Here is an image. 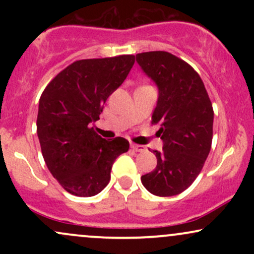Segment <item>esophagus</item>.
<instances>
[{
  "mask_svg": "<svg viewBox=\"0 0 254 254\" xmlns=\"http://www.w3.org/2000/svg\"><path fill=\"white\" fill-rule=\"evenodd\" d=\"M130 147L131 149L135 150V151H144L145 148L143 145H139V144H136V143H130Z\"/></svg>",
  "mask_w": 254,
  "mask_h": 254,
  "instance_id": "34e87169",
  "label": "esophagus"
}]
</instances>
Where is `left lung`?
<instances>
[{"mask_svg": "<svg viewBox=\"0 0 254 254\" xmlns=\"http://www.w3.org/2000/svg\"><path fill=\"white\" fill-rule=\"evenodd\" d=\"M136 61L159 88L151 124L160 125L157 135L164 142L161 153L154 151L156 168L141 182L155 196H176L194 182L210 151V98L198 72L170 52H142Z\"/></svg>", "mask_w": 254, "mask_h": 254, "instance_id": "obj_1", "label": "left lung"}]
</instances>
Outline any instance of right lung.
<instances>
[{"label": "right lung", "mask_w": 254, "mask_h": 254, "mask_svg": "<svg viewBox=\"0 0 254 254\" xmlns=\"http://www.w3.org/2000/svg\"><path fill=\"white\" fill-rule=\"evenodd\" d=\"M133 63V55L76 61L52 78L40 97L37 133L44 161L74 196L103 191L115 160L129 150L123 137L105 139L90 124L98 121Z\"/></svg>", "instance_id": "right-lung-1"}]
</instances>
